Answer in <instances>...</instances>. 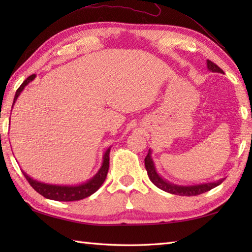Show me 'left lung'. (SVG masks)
Instances as JSON below:
<instances>
[{"label":"left lung","instance_id":"8db88e82","mask_svg":"<svg viewBox=\"0 0 252 252\" xmlns=\"http://www.w3.org/2000/svg\"><path fill=\"white\" fill-rule=\"evenodd\" d=\"M207 67L210 71L212 72H220L223 73L222 69L217 66L215 63H212L211 61H207ZM145 168L147 171L148 178L151 179L153 183L156 185L158 189H162L167 192H170V194L173 195H179V196H197L203 194L208 190H210L212 189H215L218 185H220L224 179H221L216 182H211V183H202V184H197V185H176L171 183V182L164 180L162 176H160L159 173L157 172L156 167H155L154 160L152 158V151L149 149L147 156L145 158Z\"/></svg>","mask_w":252,"mask_h":252}]
</instances>
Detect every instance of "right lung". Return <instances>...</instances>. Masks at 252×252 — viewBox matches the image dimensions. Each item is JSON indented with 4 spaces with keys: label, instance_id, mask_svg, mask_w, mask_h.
<instances>
[{
    "label": "right lung",
    "instance_id": "obj_1",
    "mask_svg": "<svg viewBox=\"0 0 252 252\" xmlns=\"http://www.w3.org/2000/svg\"><path fill=\"white\" fill-rule=\"evenodd\" d=\"M35 78V74H31L30 77L27 78L23 84L20 85L18 90L16 91L15 97H14V103H16L18 96L20 93L23 92L26 85H28L30 82H32ZM110 148H107L103 156V163H101V167L97 171L92 179L85 182V183L79 184V185H56V184H47L43 183V182H39L36 180H33L30 175L27 174L25 171L23 173L25 175L26 180L29 182V184L32 186V189L39 192L40 195L47 198V199L52 200H57V201H74V200H80L83 199V198H87L97 190L101 184L104 183V181L108 173L109 169V153Z\"/></svg>",
    "mask_w": 252,
    "mask_h": 252
}]
</instances>
